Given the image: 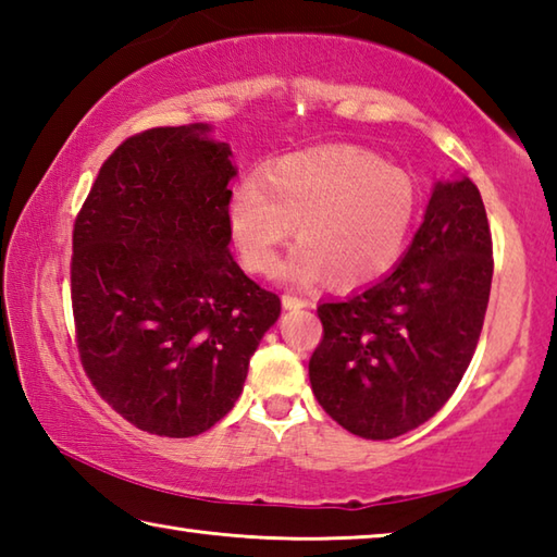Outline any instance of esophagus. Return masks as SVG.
<instances>
[{
  "instance_id": "1",
  "label": "esophagus",
  "mask_w": 557,
  "mask_h": 557,
  "mask_svg": "<svg viewBox=\"0 0 557 557\" xmlns=\"http://www.w3.org/2000/svg\"><path fill=\"white\" fill-rule=\"evenodd\" d=\"M307 305H309V301L301 299V297L282 295V307H285V309H301V307H307Z\"/></svg>"
}]
</instances>
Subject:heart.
I'll use <instances>...</instances> for the list:
<instances>
[{"label":"heart","mask_w":557,"mask_h":557,"mask_svg":"<svg viewBox=\"0 0 557 557\" xmlns=\"http://www.w3.org/2000/svg\"><path fill=\"white\" fill-rule=\"evenodd\" d=\"M418 213L410 174L361 147H324L280 159L228 199V231L245 270L270 275L297 225L299 245L280 275L297 285L332 277L351 289L400 260Z\"/></svg>","instance_id":"obj_1"}]
</instances>
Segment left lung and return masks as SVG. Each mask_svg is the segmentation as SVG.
Listing matches in <instances>:
<instances>
[{"mask_svg":"<svg viewBox=\"0 0 557 557\" xmlns=\"http://www.w3.org/2000/svg\"><path fill=\"white\" fill-rule=\"evenodd\" d=\"M492 275L479 188L469 176L435 182L420 231L388 275L317 307L324 338L309 381L319 405L366 440L428 422L474 356Z\"/></svg>","mask_w":557,"mask_h":557,"instance_id":"1","label":"left lung"}]
</instances>
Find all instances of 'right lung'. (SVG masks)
I'll list each match as a JSON object with an SVG mask.
<instances>
[{
    "label": "right lung",
    "instance_id": "right-lung-1",
    "mask_svg": "<svg viewBox=\"0 0 557 557\" xmlns=\"http://www.w3.org/2000/svg\"><path fill=\"white\" fill-rule=\"evenodd\" d=\"M196 122L154 127L102 164L73 228L78 354L96 391L162 437L213 428L240 398L280 297L231 256L233 152Z\"/></svg>",
    "mask_w": 557,
    "mask_h": 557
}]
</instances>
